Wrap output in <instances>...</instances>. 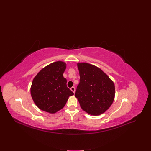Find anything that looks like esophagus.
<instances>
[{
    "label": "esophagus",
    "instance_id": "1",
    "mask_svg": "<svg viewBox=\"0 0 151 151\" xmlns=\"http://www.w3.org/2000/svg\"><path fill=\"white\" fill-rule=\"evenodd\" d=\"M70 90H71V91H72L73 93H75V88L74 87H72L70 88Z\"/></svg>",
    "mask_w": 151,
    "mask_h": 151
}]
</instances>
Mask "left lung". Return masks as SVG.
I'll return each mask as SVG.
<instances>
[{
    "label": "left lung",
    "mask_w": 151,
    "mask_h": 151,
    "mask_svg": "<svg viewBox=\"0 0 151 151\" xmlns=\"http://www.w3.org/2000/svg\"><path fill=\"white\" fill-rule=\"evenodd\" d=\"M77 65L80 80L75 97L82 110L91 115H100L109 108L114 100V83L93 64L79 63Z\"/></svg>",
    "instance_id": "8db88e82"
}]
</instances>
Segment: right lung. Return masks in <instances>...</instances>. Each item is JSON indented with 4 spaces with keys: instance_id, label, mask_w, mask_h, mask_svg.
<instances>
[{
    "instance_id": "1",
    "label": "right lung",
    "mask_w": 151,
    "mask_h": 151,
    "mask_svg": "<svg viewBox=\"0 0 151 151\" xmlns=\"http://www.w3.org/2000/svg\"><path fill=\"white\" fill-rule=\"evenodd\" d=\"M66 68L64 62L55 61L43 68L34 78L30 93L40 110L54 114L63 109L69 97L73 95L63 76Z\"/></svg>"
}]
</instances>
